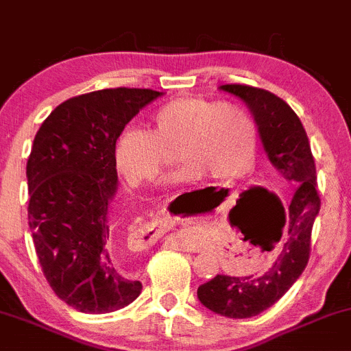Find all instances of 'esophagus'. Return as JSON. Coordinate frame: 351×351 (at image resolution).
<instances>
[{
    "label": "esophagus",
    "instance_id": "esophagus-1",
    "mask_svg": "<svg viewBox=\"0 0 351 351\" xmlns=\"http://www.w3.org/2000/svg\"><path fill=\"white\" fill-rule=\"evenodd\" d=\"M164 230H165L164 226H145L142 231V237H147V240L154 241V240H157L158 237H162Z\"/></svg>",
    "mask_w": 351,
    "mask_h": 351
}]
</instances>
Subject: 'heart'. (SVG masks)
Wrapping results in <instances>:
<instances>
[{"label":"heart","mask_w":351,"mask_h":351,"mask_svg":"<svg viewBox=\"0 0 351 351\" xmlns=\"http://www.w3.org/2000/svg\"><path fill=\"white\" fill-rule=\"evenodd\" d=\"M176 152L180 167L169 182H194L202 176L230 182L252 167L256 152L255 123L233 104L184 96L152 114L149 132L126 128L114 143L118 171L132 186L152 184Z\"/></svg>","instance_id":"1"}]
</instances>
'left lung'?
Wrapping results in <instances>:
<instances>
[{
    "mask_svg": "<svg viewBox=\"0 0 351 351\" xmlns=\"http://www.w3.org/2000/svg\"><path fill=\"white\" fill-rule=\"evenodd\" d=\"M221 89L247 103L258 125L269 160L284 179L295 186L289 206L287 238L272 267L260 277L216 276L197 289L201 304L213 313L245 319L276 304L306 269L311 254V231L321 199L308 135L294 110L267 89L247 84H225Z\"/></svg>",
    "mask_w": 351,
    "mask_h": 351,
    "instance_id": "obj_1",
    "label": "left lung"
}]
</instances>
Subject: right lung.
<instances>
[{"label": "right lung", "instance_id": "1", "mask_svg": "<svg viewBox=\"0 0 351 351\" xmlns=\"http://www.w3.org/2000/svg\"><path fill=\"white\" fill-rule=\"evenodd\" d=\"M160 95L114 88L71 97L35 135L27 162L35 252L57 298L81 313H113L142 291L114 247V143Z\"/></svg>", "mask_w": 351, "mask_h": 351}]
</instances>
